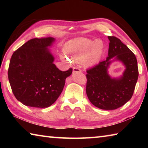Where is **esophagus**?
Returning <instances> with one entry per match:
<instances>
[{
  "label": "esophagus",
  "instance_id": "34e87169",
  "mask_svg": "<svg viewBox=\"0 0 148 148\" xmlns=\"http://www.w3.org/2000/svg\"><path fill=\"white\" fill-rule=\"evenodd\" d=\"M81 72L80 69L79 68H77V67H74L73 72Z\"/></svg>",
  "mask_w": 148,
  "mask_h": 148
}]
</instances>
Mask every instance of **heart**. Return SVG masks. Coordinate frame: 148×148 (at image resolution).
<instances>
[{
  "label": "heart",
  "mask_w": 148,
  "mask_h": 148,
  "mask_svg": "<svg viewBox=\"0 0 148 148\" xmlns=\"http://www.w3.org/2000/svg\"><path fill=\"white\" fill-rule=\"evenodd\" d=\"M103 42L99 40L77 38L68 42L66 46V53L75 62H82L85 61L88 66L97 64L101 60L104 52ZM63 61H68V57L61 56Z\"/></svg>",
  "instance_id": "heart-1"
}]
</instances>
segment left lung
I'll list each match as a JSON object with an SVG mask.
<instances>
[{"label": "left lung", "mask_w": 148, "mask_h": 148, "mask_svg": "<svg viewBox=\"0 0 148 148\" xmlns=\"http://www.w3.org/2000/svg\"><path fill=\"white\" fill-rule=\"evenodd\" d=\"M110 41L108 56L93 68L87 70L86 93L95 106L102 110H115L128 102L133 95L138 69L134 54L116 37L108 36ZM125 66L122 75L112 77L108 72L113 62Z\"/></svg>", "instance_id": "left-lung-1"}]
</instances>
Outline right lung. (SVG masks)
Returning a JSON list of instances; mask_svg holds the SVG:
<instances>
[{
    "instance_id": "right-lung-1",
    "label": "right lung",
    "mask_w": 148,
    "mask_h": 148,
    "mask_svg": "<svg viewBox=\"0 0 148 148\" xmlns=\"http://www.w3.org/2000/svg\"><path fill=\"white\" fill-rule=\"evenodd\" d=\"M55 42L51 37L31 39L12 55L9 82L17 101L25 106H51L62 92L65 79L72 74V69L61 71L53 63L55 57L49 48Z\"/></svg>"
}]
</instances>
